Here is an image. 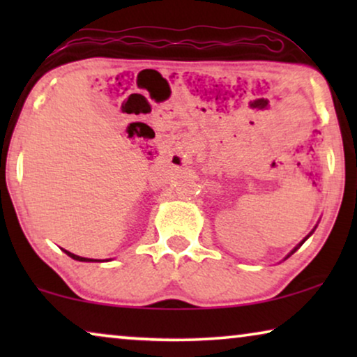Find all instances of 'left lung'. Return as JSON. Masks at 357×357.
I'll return each instance as SVG.
<instances>
[{"mask_svg": "<svg viewBox=\"0 0 357 357\" xmlns=\"http://www.w3.org/2000/svg\"><path fill=\"white\" fill-rule=\"evenodd\" d=\"M307 237H309V236H307ZM307 237H305V238H307ZM305 238H304V241H302V242H305ZM297 248H299V247H297ZM297 248H294V252L297 250Z\"/></svg>", "mask_w": 357, "mask_h": 357, "instance_id": "left-lung-1", "label": "left lung"}]
</instances>
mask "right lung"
Listing matches in <instances>:
<instances>
[{
	"label": "right lung",
	"instance_id": "add662e5",
	"mask_svg": "<svg viewBox=\"0 0 357 357\" xmlns=\"http://www.w3.org/2000/svg\"><path fill=\"white\" fill-rule=\"evenodd\" d=\"M65 253H66L68 257H71L73 260H77V261H97V260H91V258H84V257L75 255V253H71V252H68V250H65Z\"/></svg>",
	"mask_w": 357,
	"mask_h": 357
}]
</instances>
